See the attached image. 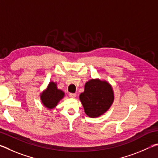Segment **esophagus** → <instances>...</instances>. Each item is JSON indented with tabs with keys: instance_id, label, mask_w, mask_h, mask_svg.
I'll list each match as a JSON object with an SVG mask.
<instances>
[{
	"instance_id": "1",
	"label": "esophagus",
	"mask_w": 158,
	"mask_h": 158,
	"mask_svg": "<svg viewBox=\"0 0 158 158\" xmlns=\"http://www.w3.org/2000/svg\"><path fill=\"white\" fill-rule=\"evenodd\" d=\"M69 97H71V98H74L76 97V94L74 93H70L69 94Z\"/></svg>"
}]
</instances>
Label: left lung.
I'll return each mask as SVG.
<instances>
[{"instance_id":"8db88e82","label":"left lung","mask_w":158,"mask_h":158,"mask_svg":"<svg viewBox=\"0 0 158 158\" xmlns=\"http://www.w3.org/2000/svg\"><path fill=\"white\" fill-rule=\"evenodd\" d=\"M114 98L112 85L99 79H92L85 83L84 92L79 95L85 113L93 118L105 113L113 104Z\"/></svg>"}]
</instances>
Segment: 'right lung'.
Wrapping results in <instances>:
<instances>
[{
	"label": "right lung",
	"mask_w": 158,
	"mask_h": 158,
	"mask_svg": "<svg viewBox=\"0 0 158 158\" xmlns=\"http://www.w3.org/2000/svg\"><path fill=\"white\" fill-rule=\"evenodd\" d=\"M64 96V92L57 88L56 83L50 81L47 88L41 93L40 98L43 105L50 110L55 108Z\"/></svg>",
	"instance_id": "obj_1"
}]
</instances>
